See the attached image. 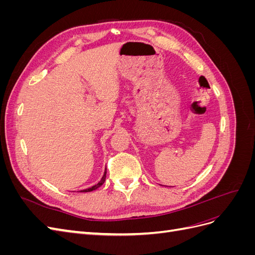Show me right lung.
<instances>
[{"label":"right lung","mask_w":255,"mask_h":255,"mask_svg":"<svg viewBox=\"0 0 255 255\" xmlns=\"http://www.w3.org/2000/svg\"><path fill=\"white\" fill-rule=\"evenodd\" d=\"M105 179H106V172L104 173V175H103V177H102V180L100 181V182H99L97 185H95V186H92V187H90V188H87V189L81 190L80 192H89V191H92V190H96V189H98L100 186H102L103 183L105 182Z\"/></svg>","instance_id":"obj_1"}]
</instances>
